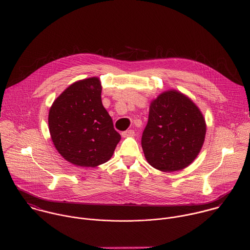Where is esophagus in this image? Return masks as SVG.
<instances>
[{
    "label": "esophagus",
    "instance_id": "esophagus-1",
    "mask_svg": "<svg viewBox=\"0 0 250 250\" xmlns=\"http://www.w3.org/2000/svg\"><path fill=\"white\" fill-rule=\"evenodd\" d=\"M134 131L132 129H128V130H125L122 132V136L123 137H127V136H133Z\"/></svg>",
    "mask_w": 250,
    "mask_h": 250
}]
</instances>
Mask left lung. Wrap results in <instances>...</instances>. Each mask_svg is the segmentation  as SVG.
Wrapping results in <instances>:
<instances>
[{"label": "left lung", "mask_w": 250, "mask_h": 250, "mask_svg": "<svg viewBox=\"0 0 250 250\" xmlns=\"http://www.w3.org/2000/svg\"><path fill=\"white\" fill-rule=\"evenodd\" d=\"M207 125L197 104L174 89L151 101L148 122L141 137L146 161L162 172L188 167L200 153Z\"/></svg>", "instance_id": "1"}]
</instances>
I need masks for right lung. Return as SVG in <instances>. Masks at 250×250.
Masks as SVG:
<instances>
[{"mask_svg": "<svg viewBox=\"0 0 250 250\" xmlns=\"http://www.w3.org/2000/svg\"><path fill=\"white\" fill-rule=\"evenodd\" d=\"M101 94L98 77L79 80L67 87L49 109L51 140L59 154L73 165L96 167L109 161L121 140Z\"/></svg>", "mask_w": 250, "mask_h": 250, "instance_id": "add662e5", "label": "right lung"}]
</instances>
